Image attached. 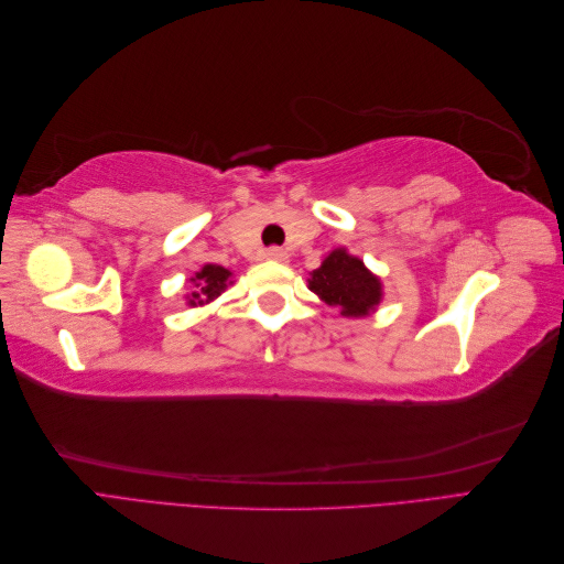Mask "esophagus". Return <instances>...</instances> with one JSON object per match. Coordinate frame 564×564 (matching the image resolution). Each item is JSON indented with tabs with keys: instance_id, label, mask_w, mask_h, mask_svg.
<instances>
[{
	"instance_id": "esophagus-1",
	"label": "esophagus",
	"mask_w": 564,
	"mask_h": 564,
	"mask_svg": "<svg viewBox=\"0 0 564 564\" xmlns=\"http://www.w3.org/2000/svg\"><path fill=\"white\" fill-rule=\"evenodd\" d=\"M265 259L284 263V261L289 259V253H286L282 247H270V249H265Z\"/></svg>"
}]
</instances>
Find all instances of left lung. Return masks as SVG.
<instances>
[{"label":"left lung","mask_w":564,"mask_h":564,"mask_svg":"<svg viewBox=\"0 0 564 564\" xmlns=\"http://www.w3.org/2000/svg\"><path fill=\"white\" fill-rule=\"evenodd\" d=\"M311 292L324 303L340 308L346 317H365L381 303L383 286L365 263L346 249H334L317 270L311 272Z\"/></svg>","instance_id":"8db88e82"}]
</instances>
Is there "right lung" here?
<instances>
[{"label":"right lung","instance_id":"right-lung-1","mask_svg":"<svg viewBox=\"0 0 564 564\" xmlns=\"http://www.w3.org/2000/svg\"><path fill=\"white\" fill-rule=\"evenodd\" d=\"M230 275L232 272L226 270L224 265H214V263H207L199 272H195V292L187 296V305H204L209 303L214 299H218L220 294L226 292L230 282Z\"/></svg>","mask_w":564,"mask_h":564}]
</instances>
